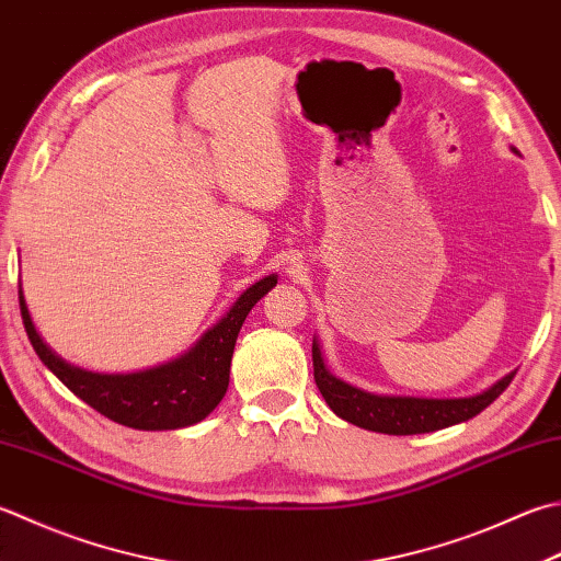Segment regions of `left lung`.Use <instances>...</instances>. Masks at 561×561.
Masks as SVG:
<instances>
[{"label": "left lung", "mask_w": 561, "mask_h": 561, "mask_svg": "<svg viewBox=\"0 0 561 561\" xmlns=\"http://www.w3.org/2000/svg\"><path fill=\"white\" fill-rule=\"evenodd\" d=\"M313 379L318 391L323 393L325 403L331 405L333 413L340 419L365 427V431L387 433V435H419L443 431L455 423L474 419L496 401L503 391L508 389L515 371L493 383L479 397L469 399H409V397H375L365 393L350 383L335 379L325 369L321 347L313 340Z\"/></svg>", "instance_id": "left-lung-1"}]
</instances>
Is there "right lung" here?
I'll use <instances>...</instances> for the list:
<instances>
[{
    "instance_id": "add662e5",
    "label": "right lung",
    "mask_w": 561,
    "mask_h": 561,
    "mask_svg": "<svg viewBox=\"0 0 561 561\" xmlns=\"http://www.w3.org/2000/svg\"><path fill=\"white\" fill-rule=\"evenodd\" d=\"M272 287H277L274 274L255 282L248 291L240 294L233 309L211 331H206L190 353L162 367L136 371V375H92V371L65 365L43 345L21 291L19 306L36 355L77 399L92 405L104 419L136 427V431H174V427L204 421L224 399L240 325L252 306Z\"/></svg>"
}]
</instances>
